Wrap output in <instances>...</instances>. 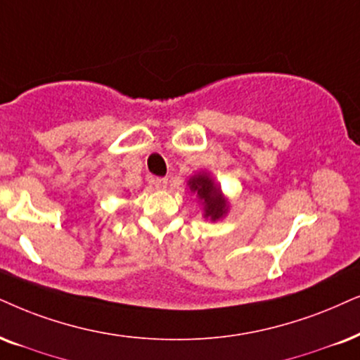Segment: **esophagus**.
<instances>
[{"label": "esophagus", "instance_id": "1", "mask_svg": "<svg viewBox=\"0 0 360 360\" xmlns=\"http://www.w3.org/2000/svg\"><path fill=\"white\" fill-rule=\"evenodd\" d=\"M153 184L156 186V189H166L169 181H167L166 177H156V179H153Z\"/></svg>", "mask_w": 360, "mask_h": 360}]
</instances>
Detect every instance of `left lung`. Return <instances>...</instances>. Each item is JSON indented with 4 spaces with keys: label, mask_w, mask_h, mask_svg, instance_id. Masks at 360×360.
I'll return each mask as SVG.
<instances>
[{
    "label": "left lung",
    "mask_w": 360,
    "mask_h": 360,
    "mask_svg": "<svg viewBox=\"0 0 360 360\" xmlns=\"http://www.w3.org/2000/svg\"><path fill=\"white\" fill-rule=\"evenodd\" d=\"M188 188L202 207V217L206 221H221L224 219L231 209L229 198L222 193L221 184L211 176V172L199 171L189 177Z\"/></svg>",
    "instance_id": "obj_1"
}]
</instances>
